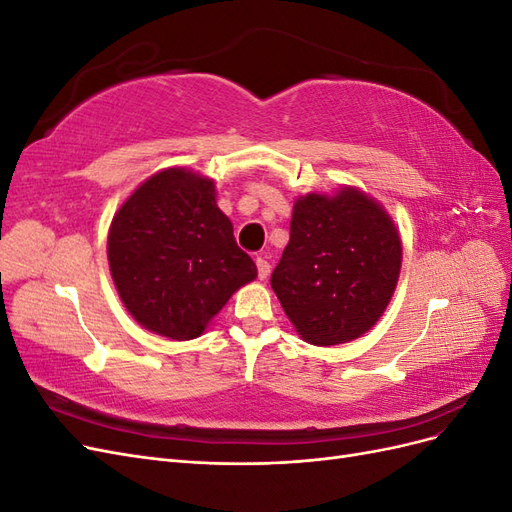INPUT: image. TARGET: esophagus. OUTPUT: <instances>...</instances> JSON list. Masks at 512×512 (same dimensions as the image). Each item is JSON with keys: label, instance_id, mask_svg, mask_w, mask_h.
I'll return each instance as SVG.
<instances>
[{"label": "esophagus", "instance_id": "obj_1", "mask_svg": "<svg viewBox=\"0 0 512 512\" xmlns=\"http://www.w3.org/2000/svg\"><path fill=\"white\" fill-rule=\"evenodd\" d=\"M256 269H258V280H267L269 273H271V265L267 262V258L258 256L256 258Z\"/></svg>", "mask_w": 512, "mask_h": 512}]
</instances>
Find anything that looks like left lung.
I'll return each mask as SVG.
<instances>
[{
    "label": "left lung",
    "instance_id": "left-lung-1",
    "mask_svg": "<svg viewBox=\"0 0 512 512\" xmlns=\"http://www.w3.org/2000/svg\"><path fill=\"white\" fill-rule=\"evenodd\" d=\"M401 269L393 220L367 194H307L294 203L290 241L271 288L305 342L335 346L369 331Z\"/></svg>",
    "mask_w": 512,
    "mask_h": 512
}]
</instances>
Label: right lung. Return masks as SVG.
Listing matches in <instances>:
<instances>
[{
	"instance_id": "obj_1",
	"label": "right lung",
	"mask_w": 512,
	"mask_h": 512,
	"mask_svg": "<svg viewBox=\"0 0 512 512\" xmlns=\"http://www.w3.org/2000/svg\"><path fill=\"white\" fill-rule=\"evenodd\" d=\"M108 265L134 320L170 339L198 337L256 277L215 205L213 181L185 168L149 177L121 205L108 232Z\"/></svg>"
}]
</instances>
